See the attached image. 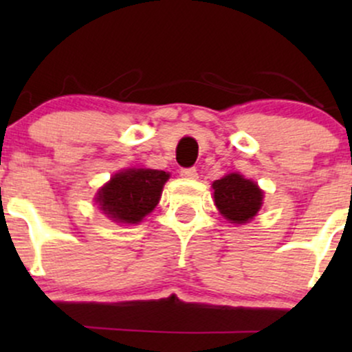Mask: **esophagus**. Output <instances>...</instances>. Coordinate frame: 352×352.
I'll return each mask as SVG.
<instances>
[{
	"mask_svg": "<svg viewBox=\"0 0 352 352\" xmlns=\"http://www.w3.org/2000/svg\"><path fill=\"white\" fill-rule=\"evenodd\" d=\"M180 175L184 177V179H197V175H199V173H197V168H193V167H190V168H182L180 170Z\"/></svg>",
	"mask_w": 352,
	"mask_h": 352,
	"instance_id": "obj_1",
	"label": "esophagus"
}]
</instances>
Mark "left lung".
<instances>
[{
	"label": "left lung",
	"mask_w": 352,
	"mask_h": 352,
	"mask_svg": "<svg viewBox=\"0 0 352 352\" xmlns=\"http://www.w3.org/2000/svg\"><path fill=\"white\" fill-rule=\"evenodd\" d=\"M212 187L218 212L230 223H248L263 205V190L240 173H228L213 182Z\"/></svg>",
	"instance_id": "obj_1"
}]
</instances>
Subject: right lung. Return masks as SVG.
<instances>
[{"instance_id":"right-lung-1","label":"right lung","mask_w":352,"mask_h":352,"mask_svg":"<svg viewBox=\"0 0 352 352\" xmlns=\"http://www.w3.org/2000/svg\"><path fill=\"white\" fill-rule=\"evenodd\" d=\"M168 177L170 173L153 168H125L99 188L96 204L112 221L139 223L157 207Z\"/></svg>"}]
</instances>
